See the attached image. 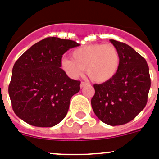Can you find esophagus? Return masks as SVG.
Returning a JSON list of instances; mask_svg holds the SVG:
<instances>
[{"instance_id":"esophagus-1","label":"esophagus","mask_w":159,"mask_h":159,"mask_svg":"<svg viewBox=\"0 0 159 159\" xmlns=\"http://www.w3.org/2000/svg\"><path fill=\"white\" fill-rule=\"evenodd\" d=\"M86 85H88V83H86V82H81V85H80V86H81V88L84 87V86H86Z\"/></svg>"}]
</instances>
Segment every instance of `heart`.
<instances>
[{"label":"heart","instance_id":"1","mask_svg":"<svg viewBox=\"0 0 159 159\" xmlns=\"http://www.w3.org/2000/svg\"><path fill=\"white\" fill-rule=\"evenodd\" d=\"M72 57L73 60H61V69L72 78L80 77L86 69L89 77L97 83L112 79L120 65L119 52L112 44L84 45L73 51Z\"/></svg>","mask_w":159,"mask_h":159}]
</instances>
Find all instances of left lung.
<instances>
[{
    "label": "left lung",
    "mask_w": 159,
    "mask_h": 159,
    "mask_svg": "<svg viewBox=\"0 0 159 159\" xmlns=\"http://www.w3.org/2000/svg\"><path fill=\"white\" fill-rule=\"evenodd\" d=\"M110 41L118 50L120 65L112 79L94 84L91 106L100 120L116 126L130 122L143 110L147 103L150 77L144 57L126 43Z\"/></svg>",
    "instance_id": "1"
}]
</instances>
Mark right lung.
Segmentation results:
<instances>
[{
  "label": "right lung",
  "instance_id": "obj_1",
  "mask_svg": "<svg viewBox=\"0 0 159 159\" xmlns=\"http://www.w3.org/2000/svg\"><path fill=\"white\" fill-rule=\"evenodd\" d=\"M77 42L48 37L34 43L16 61L9 85L12 107L20 119L36 127H52L65 117L80 81L61 68L62 56Z\"/></svg>",
  "mask_w": 159,
  "mask_h": 159
}]
</instances>
